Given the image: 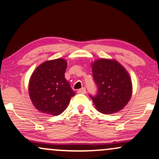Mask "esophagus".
<instances>
[{
  "instance_id": "1",
  "label": "esophagus",
  "mask_w": 159,
  "mask_h": 159,
  "mask_svg": "<svg viewBox=\"0 0 159 159\" xmlns=\"http://www.w3.org/2000/svg\"><path fill=\"white\" fill-rule=\"evenodd\" d=\"M78 93H82V94H85V93H86V89L84 87H82V88H81V89H78Z\"/></svg>"
}]
</instances>
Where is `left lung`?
<instances>
[{
  "label": "left lung",
  "mask_w": 159,
  "mask_h": 159,
  "mask_svg": "<svg viewBox=\"0 0 159 159\" xmlns=\"http://www.w3.org/2000/svg\"><path fill=\"white\" fill-rule=\"evenodd\" d=\"M98 94L91 96L95 108L104 114L121 110L133 93L131 78L125 68L115 59L100 58L91 64Z\"/></svg>",
  "instance_id": "left-lung-1"
}]
</instances>
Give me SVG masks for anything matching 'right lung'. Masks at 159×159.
Here are the masks:
<instances>
[{"mask_svg":"<svg viewBox=\"0 0 159 159\" xmlns=\"http://www.w3.org/2000/svg\"><path fill=\"white\" fill-rule=\"evenodd\" d=\"M67 62L64 58L46 61L32 72L29 81V95L38 111L58 116L75 95L64 74Z\"/></svg>","mask_w":159,"mask_h":159,"instance_id":"obj_1","label":"right lung"}]
</instances>
